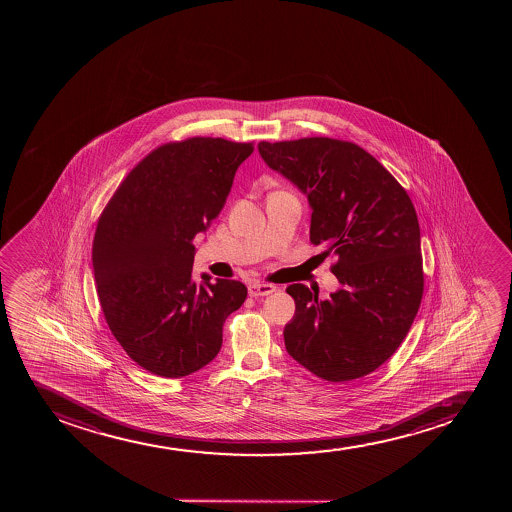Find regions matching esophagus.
I'll list each match as a JSON object with an SVG mask.
<instances>
[{"label": "esophagus", "mask_w": 512, "mask_h": 512, "mask_svg": "<svg viewBox=\"0 0 512 512\" xmlns=\"http://www.w3.org/2000/svg\"><path fill=\"white\" fill-rule=\"evenodd\" d=\"M249 295L251 297H265V295H270L277 290V287L275 285H271V283H259L254 282L249 285Z\"/></svg>", "instance_id": "esophagus-1"}]
</instances>
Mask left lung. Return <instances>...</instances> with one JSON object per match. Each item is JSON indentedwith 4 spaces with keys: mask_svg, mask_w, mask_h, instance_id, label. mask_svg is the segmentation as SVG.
<instances>
[{
    "mask_svg": "<svg viewBox=\"0 0 512 512\" xmlns=\"http://www.w3.org/2000/svg\"><path fill=\"white\" fill-rule=\"evenodd\" d=\"M259 155L304 193L311 242L335 253L340 288L319 300L287 288L295 316L285 348L329 382L367 376L405 340L422 302L420 227L410 196L371 153L350 141L302 138L258 145Z\"/></svg>",
    "mask_w": 512,
    "mask_h": 512,
    "instance_id": "obj_1",
    "label": "left lung"
}]
</instances>
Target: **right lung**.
Masks as SVG:
<instances>
[{
    "label": "right lung",
    "instance_id": "1",
    "mask_svg": "<svg viewBox=\"0 0 512 512\" xmlns=\"http://www.w3.org/2000/svg\"><path fill=\"white\" fill-rule=\"evenodd\" d=\"M253 143L189 138L148 153L100 215L92 265L119 345L155 376L184 377L222 348L225 319L246 300L237 280H193V239L222 212Z\"/></svg>",
    "mask_w": 512,
    "mask_h": 512
}]
</instances>
